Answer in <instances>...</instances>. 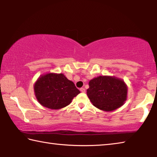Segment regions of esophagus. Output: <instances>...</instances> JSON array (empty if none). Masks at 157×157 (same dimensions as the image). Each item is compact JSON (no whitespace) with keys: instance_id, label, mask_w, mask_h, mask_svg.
Instances as JSON below:
<instances>
[{"instance_id":"1","label":"esophagus","mask_w":157,"mask_h":157,"mask_svg":"<svg viewBox=\"0 0 157 157\" xmlns=\"http://www.w3.org/2000/svg\"><path fill=\"white\" fill-rule=\"evenodd\" d=\"M80 91L82 92V93H85V91H86V89H85L84 88H81L80 89Z\"/></svg>"}]
</instances>
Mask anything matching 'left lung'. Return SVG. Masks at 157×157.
<instances>
[{
	"mask_svg": "<svg viewBox=\"0 0 157 157\" xmlns=\"http://www.w3.org/2000/svg\"><path fill=\"white\" fill-rule=\"evenodd\" d=\"M127 88L124 82L115 77L99 76L89 82L87 95L95 107L103 111H113L123 105Z\"/></svg>",
	"mask_w": 157,
	"mask_h": 157,
	"instance_id": "left-lung-1",
	"label": "left lung"
}]
</instances>
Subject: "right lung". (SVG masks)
Segmentation results:
<instances>
[{
	"mask_svg": "<svg viewBox=\"0 0 157 157\" xmlns=\"http://www.w3.org/2000/svg\"><path fill=\"white\" fill-rule=\"evenodd\" d=\"M34 93L41 105L52 109L65 107L80 91L63 74L48 73L41 76L34 84Z\"/></svg>",
	"mask_w": 157,
	"mask_h": 157,
	"instance_id": "add662e5",
	"label": "right lung"
}]
</instances>
